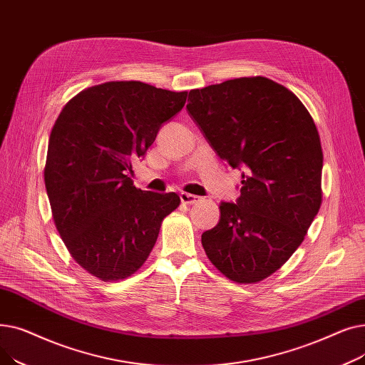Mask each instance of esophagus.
<instances>
[{
	"instance_id": "34e87169",
	"label": "esophagus",
	"mask_w": 365,
	"mask_h": 365,
	"mask_svg": "<svg viewBox=\"0 0 365 365\" xmlns=\"http://www.w3.org/2000/svg\"><path fill=\"white\" fill-rule=\"evenodd\" d=\"M200 200H201L200 197L192 195V194H187V192H182V194H180V201H182L183 204H187V205L197 204Z\"/></svg>"
}]
</instances>
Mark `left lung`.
<instances>
[{
  "label": "left lung",
  "instance_id": "left-lung-1",
  "mask_svg": "<svg viewBox=\"0 0 365 365\" xmlns=\"http://www.w3.org/2000/svg\"><path fill=\"white\" fill-rule=\"evenodd\" d=\"M186 109L217 155L242 168L241 195L220 204L201 235L217 269L238 284L271 277L304 240L322 202V149L297 96L264 76L189 91Z\"/></svg>",
  "mask_w": 365,
  "mask_h": 365
}]
</instances>
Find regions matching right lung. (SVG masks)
<instances>
[{"instance_id": "right-lung-1", "label": "right lung", "mask_w": 365, "mask_h": 365, "mask_svg": "<svg viewBox=\"0 0 365 365\" xmlns=\"http://www.w3.org/2000/svg\"><path fill=\"white\" fill-rule=\"evenodd\" d=\"M186 98L187 91L109 81L73 96L51 128L44 182L53 220L73 260L101 281L136 274L164 217L180 204L175 192L138 189L127 171Z\"/></svg>"}]
</instances>
